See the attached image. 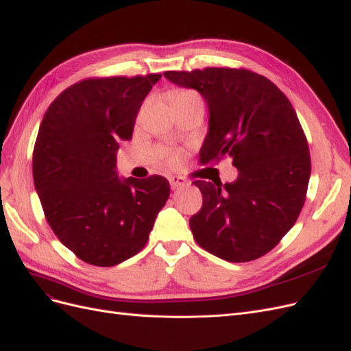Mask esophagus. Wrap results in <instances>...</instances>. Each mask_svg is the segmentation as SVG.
<instances>
[{"label":"esophagus","instance_id":"esophagus-1","mask_svg":"<svg viewBox=\"0 0 351 351\" xmlns=\"http://www.w3.org/2000/svg\"><path fill=\"white\" fill-rule=\"evenodd\" d=\"M168 180H169V186H171L173 190L184 187L187 184L186 180L183 177H178V176H171V177H168Z\"/></svg>","mask_w":351,"mask_h":351}]
</instances>
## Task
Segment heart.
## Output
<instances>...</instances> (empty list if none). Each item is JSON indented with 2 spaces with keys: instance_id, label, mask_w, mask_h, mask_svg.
Wrapping results in <instances>:
<instances>
[{
  "instance_id": "obj_1",
  "label": "heart",
  "mask_w": 351,
  "mask_h": 351,
  "mask_svg": "<svg viewBox=\"0 0 351 351\" xmlns=\"http://www.w3.org/2000/svg\"><path fill=\"white\" fill-rule=\"evenodd\" d=\"M200 99L197 95L195 93V92H192V90H177L176 93H174V101H177V99ZM169 161H171V164H178L180 161H182V154L180 152H174V154H171V158H169Z\"/></svg>"
}]
</instances>
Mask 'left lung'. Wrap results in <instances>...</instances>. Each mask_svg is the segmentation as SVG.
I'll list each match as a JSON object with an SVG mask.
<instances>
[{
	"label": "left lung",
	"mask_w": 351,
	"mask_h": 351,
	"mask_svg": "<svg viewBox=\"0 0 351 351\" xmlns=\"http://www.w3.org/2000/svg\"><path fill=\"white\" fill-rule=\"evenodd\" d=\"M164 77L197 90L206 104L200 161L228 155L239 169L232 183H193L204 197L189 221L195 240L228 262L263 256L294 226L311 178L309 146L291 102L249 70L165 71Z\"/></svg>",
	"instance_id": "obj_1"
}]
</instances>
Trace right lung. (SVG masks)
Instances as JSON below:
<instances>
[{
  "label": "right lung",
  "instance_id": "right-lung-1",
  "mask_svg": "<svg viewBox=\"0 0 351 351\" xmlns=\"http://www.w3.org/2000/svg\"><path fill=\"white\" fill-rule=\"evenodd\" d=\"M161 74L79 82L42 119L34 182L49 227L77 258L114 267L139 253L169 196L165 177H119L142 102Z\"/></svg>",
  "mask_w": 351,
  "mask_h": 351
}]
</instances>
